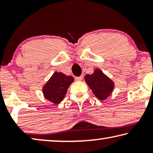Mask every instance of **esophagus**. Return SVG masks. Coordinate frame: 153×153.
<instances>
[{
	"label": "esophagus",
	"instance_id": "esophagus-1",
	"mask_svg": "<svg viewBox=\"0 0 153 153\" xmlns=\"http://www.w3.org/2000/svg\"><path fill=\"white\" fill-rule=\"evenodd\" d=\"M82 79H83V76H79V77H76V81H82Z\"/></svg>",
	"mask_w": 153,
	"mask_h": 153
}]
</instances>
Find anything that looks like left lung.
<instances>
[{
	"mask_svg": "<svg viewBox=\"0 0 153 153\" xmlns=\"http://www.w3.org/2000/svg\"><path fill=\"white\" fill-rule=\"evenodd\" d=\"M85 82L98 99L104 100L112 93L114 82L99 69H94L91 75L85 76Z\"/></svg>",
	"mask_w": 153,
	"mask_h": 153,
	"instance_id": "8db88e82",
	"label": "left lung"
}]
</instances>
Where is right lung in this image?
I'll use <instances>...</instances> for the list:
<instances>
[{
	"label": "right lung",
	"instance_id": "obj_1",
	"mask_svg": "<svg viewBox=\"0 0 153 153\" xmlns=\"http://www.w3.org/2000/svg\"><path fill=\"white\" fill-rule=\"evenodd\" d=\"M74 81L72 76H66L61 72H55L44 85V97L54 104H59L65 97L67 89Z\"/></svg>",
	"mask_w": 153,
	"mask_h": 153
}]
</instances>
